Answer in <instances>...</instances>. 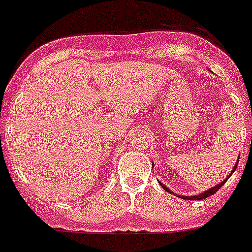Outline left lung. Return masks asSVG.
<instances>
[{
  "mask_svg": "<svg viewBox=\"0 0 252 252\" xmlns=\"http://www.w3.org/2000/svg\"><path fill=\"white\" fill-rule=\"evenodd\" d=\"M238 161H239V160H237L236 165H234V168L232 169V172H230V175H228V176H226V179L224 180V181H222V183H220V184H219V185L214 186V188H211V189L206 190V191H204V193H200V194H198V195H193V197H186V195H177V197L183 198V199H193V200H200V199H206V198H207V197H210V195H212V194H215V193H216V191H218V190L220 189V188H221V186L224 185V184L226 183V181H228V179H229V177H230V176H232V173L234 172V171H236L237 165H238ZM160 185L163 186V188H164V190H167V191H169V193H171V190H169L168 188H167V186H165V185H163V184H160Z\"/></svg>",
  "mask_w": 252,
  "mask_h": 252,
  "instance_id": "8db88e82",
  "label": "left lung"
}]
</instances>
